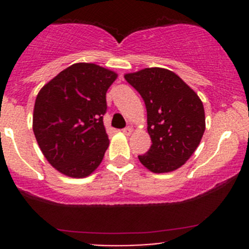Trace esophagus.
Returning <instances> with one entry per match:
<instances>
[{"label": "esophagus", "instance_id": "esophagus-1", "mask_svg": "<svg viewBox=\"0 0 249 249\" xmlns=\"http://www.w3.org/2000/svg\"><path fill=\"white\" fill-rule=\"evenodd\" d=\"M122 132H123V134H125V135H130L132 132V129L130 126H126V127H124V129L122 130Z\"/></svg>", "mask_w": 249, "mask_h": 249}]
</instances>
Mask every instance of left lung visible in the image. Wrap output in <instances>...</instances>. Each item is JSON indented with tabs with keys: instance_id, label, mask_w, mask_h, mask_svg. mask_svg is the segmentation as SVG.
Instances as JSON below:
<instances>
[{
	"instance_id": "left-lung-1",
	"label": "left lung",
	"mask_w": 249,
	"mask_h": 249,
	"mask_svg": "<svg viewBox=\"0 0 249 249\" xmlns=\"http://www.w3.org/2000/svg\"><path fill=\"white\" fill-rule=\"evenodd\" d=\"M147 108L152 145L140 161L154 173L179 169L193 155L205 132V110L196 92L169 70L152 67L125 74Z\"/></svg>"
}]
</instances>
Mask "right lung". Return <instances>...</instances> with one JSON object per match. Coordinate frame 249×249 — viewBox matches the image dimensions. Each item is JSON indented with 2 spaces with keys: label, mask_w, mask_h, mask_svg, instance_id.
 <instances>
[{
  "label": "right lung",
  "mask_w": 249,
  "mask_h": 249,
  "mask_svg": "<svg viewBox=\"0 0 249 249\" xmlns=\"http://www.w3.org/2000/svg\"><path fill=\"white\" fill-rule=\"evenodd\" d=\"M117 73L79 62L47 83L36 97L34 134L53 167L84 178L101 164L109 141L104 125L106 92Z\"/></svg>",
  "instance_id": "right-lung-1"
}]
</instances>
